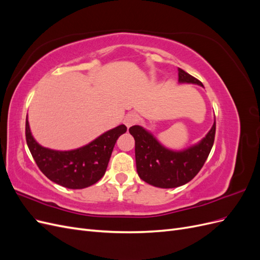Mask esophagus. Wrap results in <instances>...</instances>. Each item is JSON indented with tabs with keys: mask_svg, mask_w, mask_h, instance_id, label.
Segmentation results:
<instances>
[{
	"mask_svg": "<svg viewBox=\"0 0 260 260\" xmlns=\"http://www.w3.org/2000/svg\"><path fill=\"white\" fill-rule=\"evenodd\" d=\"M137 121H138V116L135 113L128 114L123 119V123L125 124V127H127L128 129L131 127V125L135 124Z\"/></svg>",
	"mask_w": 260,
	"mask_h": 260,
	"instance_id": "esophagus-1",
	"label": "esophagus"
}]
</instances>
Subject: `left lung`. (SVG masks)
<instances>
[{
	"instance_id": "left-lung-1",
	"label": "left lung",
	"mask_w": 260,
	"mask_h": 260,
	"mask_svg": "<svg viewBox=\"0 0 260 260\" xmlns=\"http://www.w3.org/2000/svg\"><path fill=\"white\" fill-rule=\"evenodd\" d=\"M179 83H203L178 68ZM130 135L136 141V164L139 177L146 183L161 188H172L183 185L199 174L214 145L216 119L211 129L199 143L181 151L164 146L152 132L142 125H132Z\"/></svg>"
}]
</instances>
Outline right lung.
<instances>
[{
    "label": "right lung",
    "mask_w": 260,
    "mask_h": 260,
    "mask_svg": "<svg viewBox=\"0 0 260 260\" xmlns=\"http://www.w3.org/2000/svg\"><path fill=\"white\" fill-rule=\"evenodd\" d=\"M125 131L120 124L81 147L57 151L37 142L26 118L27 145L39 169L53 182L74 190L93 185L105 175L116 141Z\"/></svg>",
    "instance_id": "add662e5"
}]
</instances>
